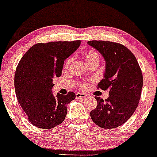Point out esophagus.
<instances>
[{
  "label": "esophagus",
  "instance_id": "1",
  "mask_svg": "<svg viewBox=\"0 0 157 157\" xmlns=\"http://www.w3.org/2000/svg\"><path fill=\"white\" fill-rule=\"evenodd\" d=\"M86 94H83V93H77L75 94V98L77 99H82V98H86Z\"/></svg>",
  "mask_w": 157,
  "mask_h": 157
}]
</instances>
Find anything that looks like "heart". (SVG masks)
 <instances>
[{
  "label": "heart",
  "mask_w": 157,
  "mask_h": 157,
  "mask_svg": "<svg viewBox=\"0 0 157 157\" xmlns=\"http://www.w3.org/2000/svg\"><path fill=\"white\" fill-rule=\"evenodd\" d=\"M84 56H85V59L86 63L94 61V60H98V61H99V55L98 54V52H95V51L94 50H90L88 51V52H86L85 53V55H84ZM71 60V57L68 58V59H67L66 62H65L64 63V67H66V68L67 67H68Z\"/></svg>",
  "instance_id": "heart-1"
}]
</instances>
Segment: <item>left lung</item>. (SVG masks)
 Wrapping results in <instances>:
<instances>
[{"mask_svg": "<svg viewBox=\"0 0 157 157\" xmlns=\"http://www.w3.org/2000/svg\"><path fill=\"white\" fill-rule=\"evenodd\" d=\"M87 43L106 63L98 88L109 90L105 101L95 97L98 106L90 112L91 119L101 128H116L126 123L138 107L143 86L141 67L134 54L120 43L94 40Z\"/></svg>", "mask_w": 157, "mask_h": 157, "instance_id": "obj_1", "label": "left lung"}]
</instances>
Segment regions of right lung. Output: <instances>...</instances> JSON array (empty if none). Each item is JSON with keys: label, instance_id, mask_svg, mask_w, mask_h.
I'll list each match as a JSON object with an SVG mask.
<instances>
[{"label": "right lung", "instance_id": "obj_1", "mask_svg": "<svg viewBox=\"0 0 157 157\" xmlns=\"http://www.w3.org/2000/svg\"><path fill=\"white\" fill-rule=\"evenodd\" d=\"M80 40L37 43L21 58L15 74L16 98L30 123L52 129L66 117L67 105L75 98L73 92L54 96L53 78L61 76L64 60L79 47Z\"/></svg>", "mask_w": 157, "mask_h": 157}]
</instances>
